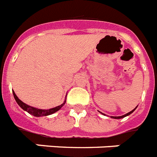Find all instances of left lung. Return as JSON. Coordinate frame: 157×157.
<instances>
[{
	"mask_svg": "<svg viewBox=\"0 0 157 157\" xmlns=\"http://www.w3.org/2000/svg\"><path fill=\"white\" fill-rule=\"evenodd\" d=\"M136 108H137V107H136L135 109H133V110H132L131 112H129V113H128L127 114H125V115L121 116V117H112V118H114V119H121V118H124V117H127V116L130 115V114H131L132 113H133V111H135V109H136Z\"/></svg>",
	"mask_w": 157,
	"mask_h": 157,
	"instance_id": "left-lung-1",
	"label": "left lung"
}]
</instances>
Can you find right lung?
Masks as SVG:
<instances>
[{
	"label": "right lung",
	"instance_id": "add662e5",
	"mask_svg": "<svg viewBox=\"0 0 157 157\" xmlns=\"http://www.w3.org/2000/svg\"><path fill=\"white\" fill-rule=\"evenodd\" d=\"M13 96H14V98H15L16 101H17V103L19 105V106L22 109H24L25 111L28 112V113L31 114V115L34 116V117H43V116H48V115H51L52 113H56L60 109V108L62 107L63 105L65 104L66 101H64V103L62 105H59L57 107H55V108H52V109H48V110H43V109H36V108H33V107H31L29 105H26L25 104L24 102H22L17 97V95L15 94L13 91Z\"/></svg>",
	"mask_w": 157,
	"mask_h": 157
}]
</instances>
